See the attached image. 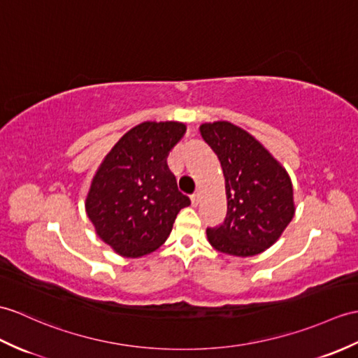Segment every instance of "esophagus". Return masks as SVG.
<instances>
[{
    "mask_svg": "<svg viewBox=\"0 0 358 358\" xmlns=\"http://www.w3.org/2000/svg\"><path fill=\"white\" fill-rule=\"evenodd\" d=\"M198 201H199V194L194 192L192 195H190V203H192V206H196Z\"/></svg>",
    "mask_w": 358,
    "mask_h": 358,
    "instance_id": "34e87169",
    "label": "esophagus"
}]
</instances>
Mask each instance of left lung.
<instances>
[{"label": "left lung", "mask_w": 358, "mask_h": 358, "mask_svg": "<svg viewBox=\"0 0 358 358\" xmlns=\"http://www.w3.org/2000/svg\"><path fill=\"white\" fill-rule=\"evenodd\" d=\"M199 132L218 157L227 195L226 220L206 230L209 243L243 257L264 252L294 217L292 180L259 141L235 124L204 123Z\"/></svg>", "instance_id": "1"}]
</instances>
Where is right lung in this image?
Returning <instances> with one entry per match:
<instances>
[{
  "label": "right lung",
  "instance_id": "1",
  "mask_svg": "<svg viewBox=\"0 0 358 358\" xmlns=\"http://www.w3.org/2000/svg\"><path fill=\"white\" fill-rule=\"evenodd\" d=\"M185 132L178 122L140 123L96 172L85 209L97 235L119 255L138 257L157 250L178 212L190 204L166 163Z\"/></svg>",
  "mask_w": 358,
  "mask_h": 358
}]
</instances>
